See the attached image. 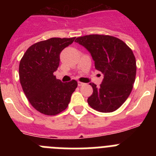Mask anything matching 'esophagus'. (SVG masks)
I'll return each mask as SVG.
<instances>
[{
    "instance_id": "34e87169",
    "label": "esophagus",
    "mask_w": 156,
    "mask_h": 156,
    "mask_svg": "<svg viewBox=\"0 0 156 156\" xmlns=\"http://www.w3.org/2000/svg\"><path fill=\"white\" fill-rule=\"evenodd\" d=\"M83 84H84V83H82V82H80V81H78V86H83Z\"/></svg>"
}]
</instances>
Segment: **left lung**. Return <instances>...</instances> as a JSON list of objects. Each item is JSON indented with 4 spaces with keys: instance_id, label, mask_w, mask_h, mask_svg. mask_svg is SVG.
I'll return each instance as SVG.
<instances>
[{
    "instance_id": "obj_1",
    "label": "left lung",
    "mask_w": 156,
    "mask_h": 156,
    "mask_svg": "<svg viewBox=\"0 0 156 156\" xmlns=\"http://www.w3.org/2000/svg\"><path fill=\"white\" fill-rule=\"evenodd\" d=\"M94 61L95 69L104 74L100 86L90 83L93 94L87 102L101 112H112L120 107L131 93L136 77V59L124 42L112 36L91 34L77 37Z\"/></svg>"
}]
</instances>
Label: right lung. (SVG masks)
I'll list each match as a JSON object with an SVG mask.
<instances>
[{"label": "right lung", "instance_id": "1", "mask_svg": "<svg viewBox=\"0 0 156 156\" xmlns=\"http://www.w3.org/2000/svg\"><path fill=\"white\" fill-rule=\"evenodd\" d=\"M72 38H50L37 42L27 50L19 63V80L31 105L41 113L55 115L69 105L77 87L74 80L62 83L56 79L60 53L73 42Z\"/></svg>", "mask_w": 156, "mask_h": 156}]
</instances>
